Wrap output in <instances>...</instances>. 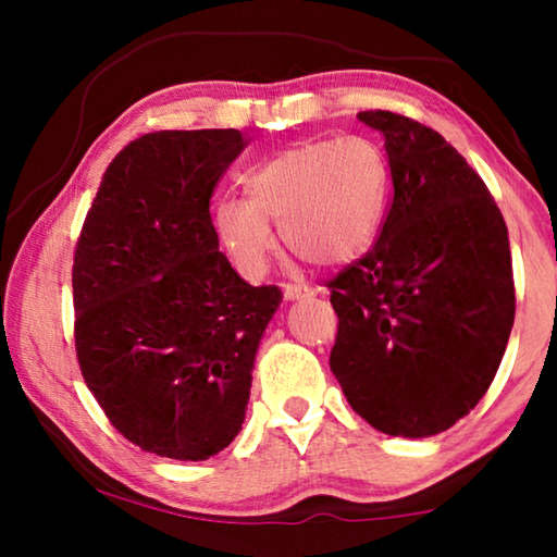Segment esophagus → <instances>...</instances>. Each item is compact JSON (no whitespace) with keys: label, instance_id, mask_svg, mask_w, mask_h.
Wrapping results in <instances>:
<instances>
[{"label":"esophagus","instance_id":"obj_1","mask_svg":"<svg viewBox=\"0 0 557 557\" xmlns=\"http://www.w3.org/2000/svg\"><path fill=\"white\" fill-rule=\"evenodd\" d=\"M312 295H317V289L309 287V285H287L285 287V299L287 301L305 299V297H312Z\"/></svg>","mask_w":557,"mask_h":557}]
</instances>
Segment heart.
Returning <instances> with one entry per match:
<instances>
[{"label":"heart","instance_id":"obj_1","mask_svg":"<svg viewBox=\"0 0 557 557\" xmlns=\"http://www.w3.org/2000/svg\"><path fill=\"white\" fill-rule=\"evenodd\" d=\"M245 199L213 203V228L245 277L268 272L277 240L319 268L346 265L371 248L391 194L388 157L369 137L307 139L252 166Z\"/></svg>","mask_w":557,"mask_h":557}]
</instances>
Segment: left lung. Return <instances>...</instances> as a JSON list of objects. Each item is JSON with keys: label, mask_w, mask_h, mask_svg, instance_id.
<instances>
[{"label": "left lung", "mask_w": 557, "mask_h": 557, "mask_svg": "<svg viewBox=\"0 0 557 557\" xmlns=\"http://www.w3.org/2000/svg\"><path fill=\"white\" fill-rule=\"evenodd\" d=\"M385 139L393 203L373 250L329 282L332 373L351 408L393 437L445 432L484 398L511 336L504 215L440 132L358 112Z\"/></svg>", "instance_id": "left-lung-1"}]
</instances>
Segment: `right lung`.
I'll return each mask as SVG.
<instances>
[{
    "mask_svg": "<svg viewBox=\"0 0 557 557\" xmlns=\"http://www.w3.org/2000/svg\"><path fill=\"white\" fill-rule=\"evenodd\" d=\"M248 139L164 129L102 174L73 260L75 351L88 391L132 445L201 461L238 435L260 338L282 295L219 250L211 196Z\"/></svg>",
    "mask_w": 557,
    "mask_h": 557,
    "instance_id": "add662e5",
    "label": "right lung"
}]
</instances>
